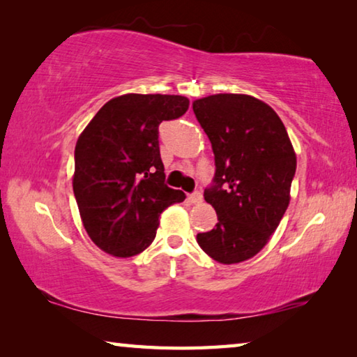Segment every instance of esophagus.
<instances>
[{"label": "esophagus", "instance_id": "esophagus-1", "mask_svg": "<svg viewBox=\"0 0 357 357\" xmlns=\"http://www.w3.org/2000/svg\"><path fill=\"white\" fill-rule=\"evenodd\" d=\"M187 200H189L192 204L200 203L203 200L202 192H192V193H189V195H187Z\"/></svg>", "mask_w": 357, "mask_h": 357}]
</instances>
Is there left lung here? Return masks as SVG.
I'll use <instances>...</instances> for the list:
<instances>
[{
    "mask_svg": "<svg viewBox=\"0 0 357 357\" xmlns=\"http://www.w3.org/2000/svg\"><path fill=\"white\" fill-rule=\"evenodd\" d=\"M214 151L215 173L204 200L215 227L197 243L222 264L245 261L263 249L289 203L296 154L277 113L252 96L214 94L193 102Z\"/></svg>",
    "mask_w": 357,
    "mask_h": 357,
    "instance_id": "left-lung-1",
    "label": "left lung"
}]
</instances>
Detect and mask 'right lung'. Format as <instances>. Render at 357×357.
Wrapping results in <instances>:
<instances>
[{"instance_id": "1", "label": "right lung", "mask_w": 357, "mask_h": 357, "mask_svg": "<svg viewBox=\"0 0 357 357\" xmlns=\"http://www.w3.org/2000/svg\"><path fill=\"white\" fill-rule=\"evenodd\" d=\"M189 108L184 96L124 94L108 100L78 137L74 195L93 243L129 258L155 238L162 211L184 202L165 184L159 124Z\"/></svg>"}]
</instances>
